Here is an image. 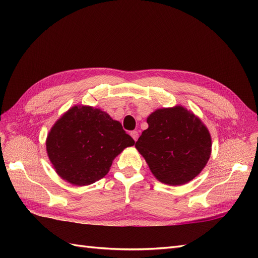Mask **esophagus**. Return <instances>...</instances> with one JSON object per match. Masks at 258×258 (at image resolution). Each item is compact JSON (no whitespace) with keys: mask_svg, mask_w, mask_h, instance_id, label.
I'll return each instance as SVG.
<instances>
[{"mask_svg":"<svg viewBox=\"0 0 258 258\" xmlns=\"http://www.w3.org/2000/svg\"><path fill=\"white\" fill-rule=\"evenodd\" d=\"M130 136L132 137V139H134L136 142L138 141V139H139V132L138 131H136V130L135 131H131L130 132Z\"/></svg>","mask_w":258,"mask_h":258,"instance_id":"34e87169","label":"esophagus"}]
</instances>
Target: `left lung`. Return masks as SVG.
I'll return each instance as SVG.
<instances>
[{
    "label": "left lung",
    "mask_w": 258,
    "mask_h": 258,
    "mask_svg": "<svg viewBox=\"0 0 258 258\" xmlns=\"http://www.w3.org/2000/svg\"><path fill=\"white\" fill-rule=\"evenodd\" d=\"M148 128L136 148L159 182L178 186L190 182L208 163L212 140L198 116L182 105L162 107L146 119Z\"/></svg>",
    "instance_id": "8db88e82"
}]
</instances>
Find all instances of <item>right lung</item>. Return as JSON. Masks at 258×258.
<instances>
[{
	"instance_id": "1",
	"label": "right lung",
	"mask_w": 258,
	"mask_h": 258,
	"mask_svg": "<svg viewBox=\"0 0 258 258\" xmlns=\"http://www.w3.org/2000/svg\"><path fill=\"white\" fill-rule=\"evenodd\" d=\"M135 141L121 123L106 112L74 105L54 122L46 139V151L57 174L75 186L104 177L116 156Z\"/></svg>"
}]
</instances>
